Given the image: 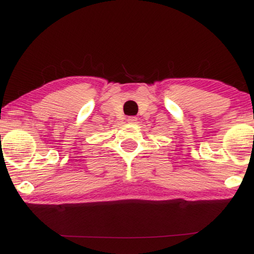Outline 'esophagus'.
<instances>
[{
    "instance_id": "1",
    "label": "esophagus",
    "mask_w": 254,
    "mask_h": 254,
    "mask_svg": "<svg viewBox=\"0 0 254 254\" xmlns=\"http://www.w3.org/2000/svg\"><path fill=\"white\" fill-rule=\"evenodd\" d=\"M136 121H137L136 117H128L127 118V123H129V124H135Z\"/></svg>"
}]
</instances>
